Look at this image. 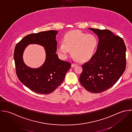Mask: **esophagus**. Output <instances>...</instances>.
<instances>
[{
  "label": "esophagus",
  "mask_w": 132,
  "mask_h": 132,
  "mask_svg": "<svg viewBox=\"0 0 132 132\" xmlns=\"http://www.w3.org/2000/svg\"><path fill=\"white\" fill-rule=\"evenodd\" d=\"M77 65V64L76 63H72V65H71V66H72V68H73V67H75V66H76Z\"/></svg>",
  "instance_id": "esophagus-1"
}]
</instances>
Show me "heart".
I'll return each mask as SVG.
<instances>
[{"label": "heart", "instance_id": "obj_1", "mask_svg": "<svg viewBox=\"0 0 132 132\" xmlns=\"http://www.w3.org/2000/svg\"><path fill=\"white\" fill-rule=\"evenodd\" d=\"M99 44L98 37L80 31H72L63 38V43L58 44L57 51L64 58L68 56L70 50L72 55L81 61L89 59L95 54Z\"/></svg>", "mask_w": 132, "mask_h": 132}]
</instances>
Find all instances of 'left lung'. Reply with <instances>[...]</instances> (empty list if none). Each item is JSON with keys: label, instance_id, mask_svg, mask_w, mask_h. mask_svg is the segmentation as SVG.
<instances>
[{"label": "left lung", "instance_id": "obj_1", "mask_svg": "<svg viewBox=\"0 0 132 132\" xmlns=\"http://www.w3.org/2000/svg\"><path fill=\"white\" fill-rule=\"evenodd\" d=\"M89 29L97 35L99 44L94 55L82 64L79 81L88 91L98 93L113 86L125 72L126 46L109 30Z\"/></svg>", "mask_w": 132, "mask_h": 132}]
</instances>
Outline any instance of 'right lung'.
Segmentation results:
<instances>
[{"mask_svg": "<svg viewBox=\"0 0 132 132\" xmlns=\"http://www.w3.org/2000/svg\"><path fill=\"white\" fill-rule=\"evenodd\" d=\"M57 31L50 30L29 34L15 46L14 58L16 73L19 80L26 87L36 93L47 94L52 93L63 82L65 74L71 67L68 61L59 59L56 54ZM40 44L45 47L47 57L39 68L31 69L22 60L23 52L29 44Z\"/></svg>", "mask_w": 132, "mask_h": 132, "instance_id": "obj_1", "label": "right lung"}]
</instances>
